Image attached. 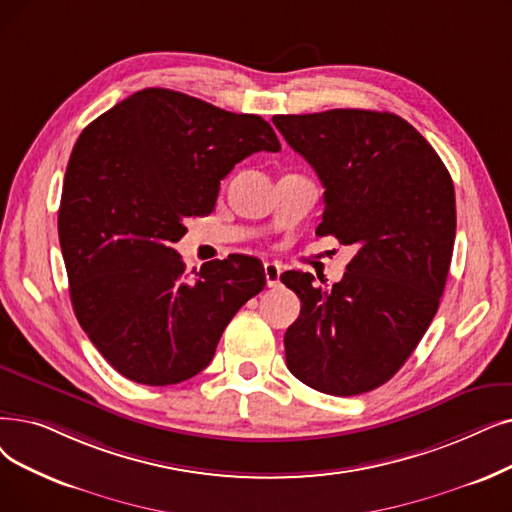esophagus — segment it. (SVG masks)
<instances>
[{"mask_svg": "<svg viewBox=\"0 0 512 512\" xmlns=\"http://www.w3.org/2000/svg\"><path fill=\"white\" fill-rule=\"evenodd\" d=\"M263 272H265V282H268L270 288H280V274L282 268L274 261H265L263 263Z\"/></svg>", "mask_w": 512, "mask_h": 512, "instance_id": "34e87169", "label": "esophagus"}]
</instances>
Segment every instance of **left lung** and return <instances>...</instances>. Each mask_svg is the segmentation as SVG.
Masks as SVG:
<instances>
[{
  "label": "left lung",
  "instance_id": "1",
  "mask_svg": "<svg viewBox=\"0 0 512 512\" xmlns=\"http://www.w3.org/2000/svg\"><path fill=\"white\" fill-rule=\"evenodd\" d=\"M272 121L324 186L316 234L355 247L328 291L307 272L280 276L301 299L284 335L286 366L328 395L372 391L404 366L437 314L456 236L452 177L393 113L335 108Z\"/></svg>",
  "mask_w": 512,
  "mask_h": 512
}]
</instances>
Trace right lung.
I'll return each instance as SVG.
<instances>
[{
	"label": "right lung",
	"mask_w": 512,
	"mask_h": 512,
	"mask_svg": "<svg viewBox=\"0 0 512 512\" xmlns=\"http://www.w3.org/2000/svg\"><path fill=\"white\" fill-rule=\"evenodd\" d=\"M278 152L268 121L148 87L87 125L66 167L58 238L71 303L104 360L165 387L213 360L236 311L263 291L259 259L186 270L173 242L209 215L219 182L253 152Z\"/></svg>",
	"instance_id": "1"
}]
</instances>
